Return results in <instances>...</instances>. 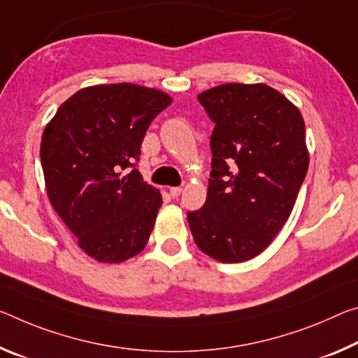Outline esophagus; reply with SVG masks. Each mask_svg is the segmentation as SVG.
Segmentation results:
<instances>
[{
    "mask_svg": "<svg viewBox=\"0 0 358 358\" xmlns=\"http://www.w3.org/2000/svg\"><path fill=\"white\" fill-rule=\"evenodd\" d=\"M181 191H183V189H181V188H178V186H177V188H170L169 189V192H170V196H172L173 197V199H177V197L181 194Z\"/></svg>",
    "mask_w": 358,
    "mask_h": 358,
    "instance_id": "esophagus-1",
    "label": "esophagus"
}]
</instances>
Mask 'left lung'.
<instances>
[{"mask_svg":"<svg viewBox=\"0 0 358 358\" xmlns=\"http://www.w3.org/2000/svg\"><path fill=\"white\" fill-rule=\"evenodd\" d=\"M215 122L207 201L188 213L196 245L221 263L266 250L290 217L309 167L304 119L266 84H221L197 95Z\"/></svg>","mask_w":358,"mask_h":358,"instance_id":"8db88e82","label":"left lung"}]
</instances>
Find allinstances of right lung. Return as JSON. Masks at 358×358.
Instances as JSON below:
<instances>
[{
	"instance_id": "add662e5",
	"label": "right lung",
	"mask_w": 358,
	"mask_h": 358,
	"mask_svg": "<svg viewBox=\"0 0 358 358\" xmlns=\"http://www.w3.org/2000/svg\"><path fill=\"white\" fill-rule=\"evenodd\" d=\"M172 97L138 84H100L60 105L41 138L49 202L78 245L100 263L143 250L162 196L135 162L150 124Z\"/></svg>"
}]
</instances>
